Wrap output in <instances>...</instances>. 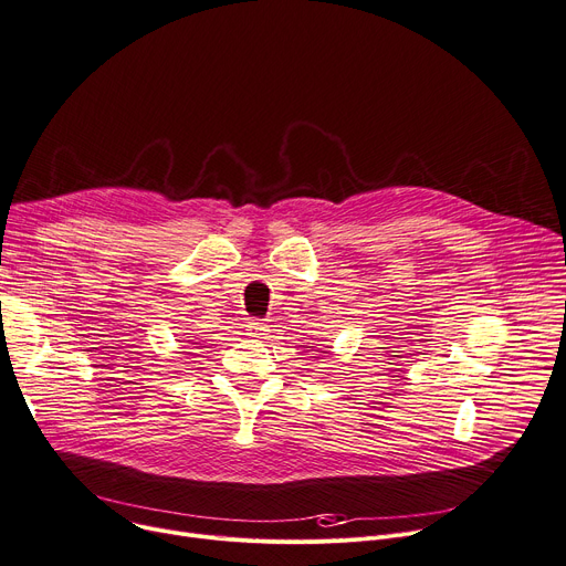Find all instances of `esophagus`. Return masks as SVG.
<instances>
[{"label":"esophagus","mask_w":566,"mask_h":566,"mask_svg":"<svg viewBox=\"0 0 566 566\" xmlns=\"http://www.w3.org/2000/svg\"><path fill=\"white\" fill-rule=\"evenodd\" d=\"M245 332L252 334V336H263V334H269V325L261 323V321H248Z\"/></svg>","instance_id":"34e87169"}]
</instances>
